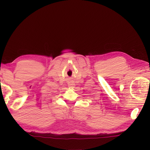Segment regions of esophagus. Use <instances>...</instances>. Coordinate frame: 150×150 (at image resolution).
<instances>
[{
	"label": "esophagus",
	"mask_w": 150,
	"mask_h": 150,
	"mask_svg": "<svg viewBox=\"0 0 150 150\" xmlns=\"http://www.w3.org/2000/svg\"><path fill=\"white\" fill-rule=\"evenodd\" d=\"M68 86L69 88H73L75 87V86H74V84H73L72 82H69V84H68Z\"/></svg>",
	"instance_id": "34e87169"
}]
</instances>
